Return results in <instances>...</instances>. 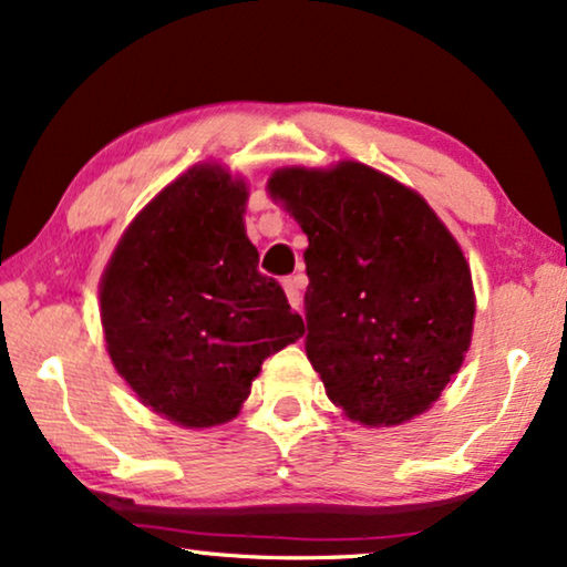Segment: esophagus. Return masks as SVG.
Returning a JSON list of instances; mask_svg holds the SVG:
<instances>
[{"label":"esophagus","instance_id":"34e87169","mask_svg":"<svg viewBox=\"0 0 567 567\" xmlns=\"http://www.w3.org/2000/svg\"><path fill=\"white\" fill-rule=\"evenodd\" d=\"M301 289H305V276H289L284 281V291H286V299H289V305L293 309L301 307Z\"/></svg>","mask_w":567,"mask_h":567}]
</instances>
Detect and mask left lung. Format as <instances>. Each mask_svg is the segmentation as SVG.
<instances>
[{"mask_svg":"<svg viewBox=\"0 0 567 567\" xmlns=\"http://www.w3.org/2000/svg\"><path fill=\"white\" fill-rule=\"evenodd\" d=\"M268 190L299 221L307 359L363 425H400L441 398L472 340L467 260L415 190L361 162L276 169Z\"/></svg>","mask_w":567,"mask_h":567,"instance_id":"1","label":"left lung"}]
</instances>
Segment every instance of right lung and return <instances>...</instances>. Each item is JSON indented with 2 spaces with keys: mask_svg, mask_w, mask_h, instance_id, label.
I'll use <instances>...</instances> for the list:
<instances>
[{
  "mask_svg": "<svg viewBox=\"0 0 567 567\" xmlns=\"http://www.w3.org/2000/svg\"><path fill=\"white\" fill-rule=\"evenodd\" d=\"M247 188L219 165L169 183L100 281L107 353L136 398L185 429L231 421L262 361L305 336L245 235Z\"/></svg>",
  "mask_w": 567,
  "mask_h": 567,
  "instance_id": "1",
  "label": "right lung"
}]
</instances>
